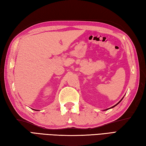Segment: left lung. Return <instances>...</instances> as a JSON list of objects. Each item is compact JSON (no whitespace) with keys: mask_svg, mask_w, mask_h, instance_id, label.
Instances as JSON below:
<instances>
[{"mask_svg":"<svg viewBox=\"0 0 146 146\" xmlns=\"http://www.w3.org/2000/svg\"><path fill=\"white\" fill-rule=\"evenodd\" d=\"M123 98H124V96H123V97L122 98H121V100H120V102H118V103H117V104H116V105H114V106H113L112 107H111V108H108V109H106V110H105H105H109V109H111V108H114V107H115V106H117V105H118V104H119V103H120V102H121V100H123Z\"/></svg>","mask_w":146,"mask_h":146,"instance_id":"left-lung-1","label":"left lung"}]
</instances>
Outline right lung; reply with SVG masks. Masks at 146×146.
<instances>
[{
    "mask_svg": "<svg viewBox=\"0 0 146 146\" xmlns=\"http://www.w3.org/2000/svg\"><path fill=\"white\" fill-rule=\"evenodd\" d=\"M35 111H38V110H36Z\"/></svg>",
    "mask_w": 146,
    "mask_h": 146,
    "instance_id": "right-lung-1",
    "label": "right lung"
}]
</instances>
